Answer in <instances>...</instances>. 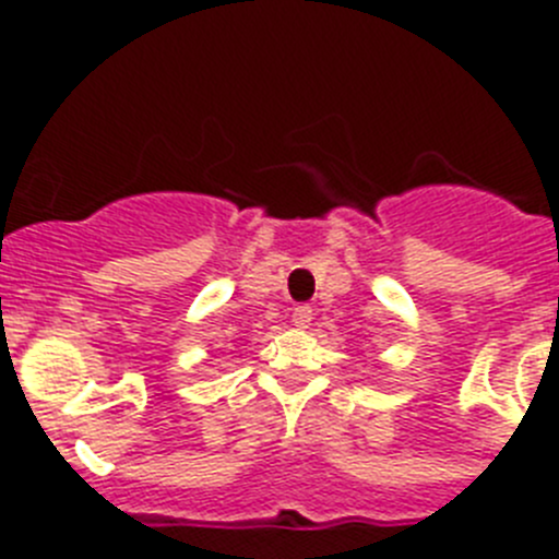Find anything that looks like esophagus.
<instances>
[{
  "label": "esophagus",
  "mask_w": 559,
  "mask_h": 559,
  "mask_svg": "<svg viewBox=\"0 0 559 559\" xmlns=\"http://www.w3.org/2000/svg\"><path fill=\"white\" fill-rule=\"evenodd\" d=\"M310 322H313V308L310 305H296L294 308V324L296 328H310Z\"/></svg>",
  "instance_id": "esophagus-1"
}]
</instances>
